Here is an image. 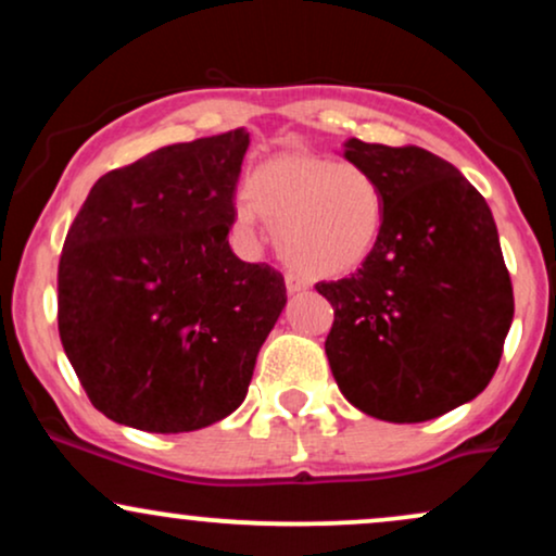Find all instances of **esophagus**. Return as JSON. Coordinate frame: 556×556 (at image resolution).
<instances>
[{"mask_svg": "<svg viewBox=\"0 0 556 556\" xmlns=\"http://www.w3.org/2000/svg\"><path fill=\"white\" fill-rule=\"evenodd\" d=\"M285 285H287V292H290V295H295V292L305 290V287H308V282H305V279L300 277V274H287Z\"/></svg>", "mask_w": 556, "mask_h": 556, "instance_id": "34e87169", "label": "esophagus"}]
</instances>
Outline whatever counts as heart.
I'll return each instance as SVG.
<instances>
[{
    "instance_id": "heart-1",
    "label": "heart",
    "mask_w": 556,
    "mask_h": 556,
    "mask_svg": "<svg viewBox=\"0 0 556 556\" xmlns=\"http://www.w3.org/2000/svg\"><path fill=\"white\" fill-rule=\"evenodd\" d=\"M235 225L253 232L256 213L277 225L274 240L305 277L334 279L361 269L384 232V190L366 167L285 154L253 169Z\"/></svg>"
}]
</instances>
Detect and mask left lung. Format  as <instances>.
Here are the masks:
<instances>
[{"instance_id":"8db88e82","label":"left lung","mask_w":556,"mask_h":556,"mask_svg":"<svg viewBox=\"0 0 556 556\" xmlns=\"http://www.w3.org/2000/svg\"><path fill=\"white\" fill-rule=\"evenodd\" d=\"M384 190V232L350 277L318 282L337 387L366 416L420 424L486 389L515 300L494 216L460 169L418 146L344 140Z\"/></svg>"}]
</instances>
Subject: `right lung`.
<instances>
[{"instance_id":"obj_1","label":"right lung","mask_w":556,"mask_h":556,"mask_svg":"<svg viewBox=\"0 0 556 556\" xmlns=\"http://www.w3.org/2000/svg\"><path fill=\"white\" fill-rule=\"evenodd\" d=\"M242 127L106 172L70 227L56 321L88 400L151 433L206 429L245 400L287 303L282 274L229 248Z\"/></svg>"}]
</instances>
